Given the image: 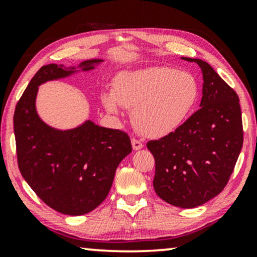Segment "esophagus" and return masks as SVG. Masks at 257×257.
Segmentation results:
<instances>
[{
    "label": "esophagus",
    "instance_id": "obj_1",
    "mask_svg": "<svg viewBox=\"0 0 257 257\" xmlns=\"http://www.w3.org/2000/svg\"><path fill=\"white\" fill-rule=\"evenodd\" d=\"M132 147H133V150H136V151H138V150H140V149H143L144 147V144L140 142V140H138V139H136V138H133L132 140Z\"/></svg>",
    "mask_w": 257,
    "mask_h": 257
}]
</instances>
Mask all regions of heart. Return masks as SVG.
Returning a JSON list of instances; mask_svg holds the SVG:
<instances>
[{
  "instance_id": "b5f03b06",
  "label": "heart",
  "mask_w": 257,
  "mask_h": 257,
  "mask_svg": "<svg viewBox=\"0 0 257 257\" xmlns=\"http://www.w3.org/2000/svg\"><path fill=\"white\" fill-rule=\"evenodd\" d=\"M198 98L199 84L192 73L154 66L119 73L112 93L103 94V104L110 112H117L118 104L133 108L137 131L146 137H163L188 118Z\"/></svg>"
}]
</instances>
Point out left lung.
Listing matches in <instances>:
<instances>
[{
	"label": "left lung",
	"mask_w": 257,
	"mask_h": 257,
	"mask_svg": "<svg viewBox=\"0 0 257 257\" xmlns=\"http://www.w3.org/2000/svg\"><path fill=\"white\" fill-rule=\"evenodd\" d=\"M202 70L200 108L174 132L150 140L156 160L154 191L181 208L201 206L223 191L243 145L237 93L208 63L196 58Z\"/></svg>",
	"instance_id": "1"
}]
</instances>
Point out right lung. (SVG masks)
Returning <instances> with one entry per match:
<instances>
[{
	"mask_svg": "<svg viewBox=\"0 0 257 257\" xmlns=\"http://www.w3.org/2000/svg\"><path fill=\"white\" fill-rule=\"evenodd\" d=\"M101 59L80 63L87 71ZM75 68L49 64L38 70L14 113L17 164L21 174L45 205L66 215H83L106 198L120 161L132 152L131 139L120 130L100 127L87 120L59 131L38 117V85L66 77Z\"/></svg>",
	"mask_w": 257,
	"mask_h": 257,
	"instance_id": "right-lung-1",
	"label": "right lung"
}]
</instances>
